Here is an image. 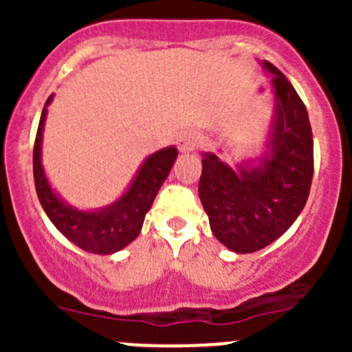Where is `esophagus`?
<instances>
[{
    "label": "esophagus",
    "mask_w": 352,
    "mask_h": 352,
    "mask_svg": "<svg viewBox=\"0 0 352 352\" xmlns=\"http://www.w3.org/2000/svg\"><path fill=\"white\" fill-rule=\"evenodd\" d=\"M199 143H201V140H199L196 133H180L179 138H177V146H179L180 151L196 150Z\"/></svg>",
    "instance_id": "1"
}]
</instances>
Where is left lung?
<instances>
[{
	"label": "left lung",
	"mask_w": 352,
	"mask_h": 352,
	"mask_svg": "<svg viewBox=\"0 0 352 352\" xmlns=\"http://www.w3.org/2000/svg\"><path fill=\"white\" fill-rule=\"evenodd\" d=\"M271 76L272 116L261 153L230 166L202 153L199 197L212 235L235 254H252L279 239L307 204L314 177V138L303 102L285 74Z\"/></svg>",
	"instance_id": "left-lung-1"
}]
</instances>
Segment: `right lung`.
Wrapping results in <instances>:
<instances>
[{
	"instance_id": "1",
	"label": "right lung",
	"mask_w": 352,
	"mask_h": 352,
	"mask_svg": "<svg viewBox=\"0 0 352 352\" xmlns=\"http://www.w3.org/2000/svg\"><path fill=\"white\" fill-rule=\"evenodd\" d=\"M47 98L38 122L34 144V180L38 201L52 225L76 247L97 255H112L138 239L144 216L150 211L160 187L168 177L179 150L166 146L148 155L122 194L110 204L97 209H80L69 204L51 186L42 165V140L47 119Z\"/></svg>"
}]
</instances>
